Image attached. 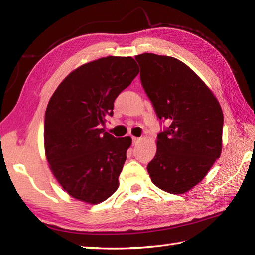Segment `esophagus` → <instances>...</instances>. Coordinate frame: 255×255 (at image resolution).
Instances as JSON below:
<instances>
[{
  "label": "esophagus",
  "mask_w": 255,
  "mask_h": 255,
  "mask_svg": "<svg viewBox=\"0 0 255 255\" xmlns=\"http://www.w3.org/2000/svg\"><path fill=\"white\" fill-rule=\"evenodd\" d=\"M140 140H141V139H140V138H137V137H132V143H133V144H137V143L140 141Z\"/></svg>",
  "instance_id": "obj_1"
}]
</instances>
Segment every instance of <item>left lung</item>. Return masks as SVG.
I'll use <instances>...</instances> for the list:
<instances>
[{
    "label": "left lung",
    "instance_id": "obj_1",
    "mask_svg": "<svg viewBox=\"0 0 255 255\" xmlns=\"http://www.w3.org/2000/svg\"><path fill=\"white\" fill-rule=\"evenodd\" d=\"M136 60L156 115L170 123L158 134L148 173L162 191L184 194L207 175L221 154L223 110L204 81L178 59L142 53Z\"/></svg>",
    "mask_w": 255,
    "mask_h": 255
}]
</instances>
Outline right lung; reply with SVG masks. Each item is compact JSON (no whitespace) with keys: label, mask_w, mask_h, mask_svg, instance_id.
<instances>
[{"label":"right lung","mask_w":255,"mask_h":255,"mask_svg":"<svg viewBox=\"0 0 255 255\" xmlns=\"http://www.w3.org/2000/svg\"><path fill=\"white\" fill-rule=\"evenodd\" d=\"M138 73L133 58L108 56L73 70L52 94L45 114L46 158L71 197L96 205L118 188L132 140L115 138L101 127Z\"/></svg>","instance_id":"obj_1"}]
</instances>
